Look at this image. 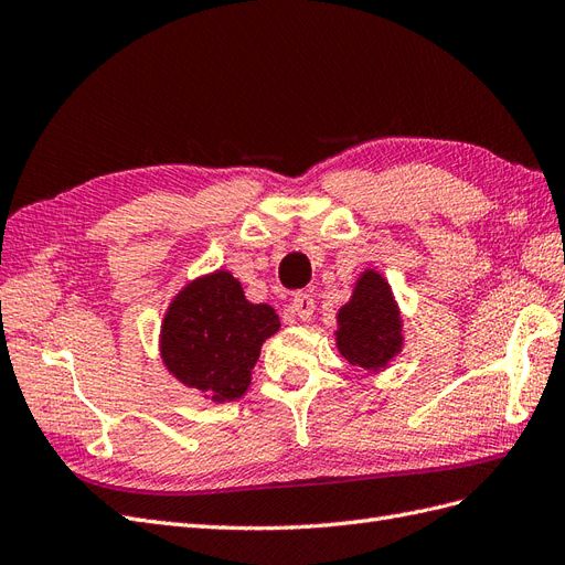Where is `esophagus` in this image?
<instances>
[{
    "mask_svg": "<svg viewBox=\"0 0 565 565\" xmlns=\"http://www.w3.org/2000/svg\"><path fill=\"white\" fill-rule=\"evenodd\" d=\"M289 309H292V313H295L299 320L309 322V320L313 318V311H316V301H313L311 295H297V297L292 299V306H289Z\"/></svg>",
    "mask_w": 565,
    "mask_h": 565,
    "instance_id": "esophagus-1",
    "label": "esophagus"
}]
</instances>
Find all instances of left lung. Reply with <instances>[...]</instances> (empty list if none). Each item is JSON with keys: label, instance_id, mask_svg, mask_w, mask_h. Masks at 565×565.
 <instances>
[{"label": "left lung", "instance_id": "obj_1", "mask_svg": "<svg viewBox=\"0 0 565 565\" xmlns=\"http://www.w3.org/2000/svg\"><path fill=\"white\" fill-rule=\"evenodd\" d=\"M337 347L355 367H386L401 351V318L388 282L380 273L367 270L355 285L351 301L339 311Z\"/></svg>", "mask_w": 565, "mask_h": 565}]
</instances>
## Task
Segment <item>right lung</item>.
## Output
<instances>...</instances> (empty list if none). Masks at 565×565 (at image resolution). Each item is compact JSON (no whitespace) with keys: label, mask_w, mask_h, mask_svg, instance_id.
I'll return each instance as SVG.
<instances>
[{"label":"right lung","mask_w":565,"mask_h":565,"mask_svg":"<svg viewBox=\"0 0 565 565\" xmlns=\"http://www.w3.org/2000/svg\"><path fill=\"white\" fill-rule=\"evenodd\" d=\"M276 311L249 303L231 273L188 285L162 324V358L179 382L212 401L241 398L259 361L264 339L278 332Z\"/></svg>","instance_id":"1"}]
</instances>
